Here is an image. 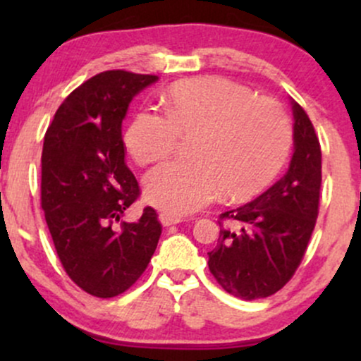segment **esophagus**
<instances>
[{"label":"esophagus","instance_id":"1","mask_svg":"<svg viewBox=\"0 0 361 361\" xmlns=\"http://www.w3.org/2000/svg\"><path fill=\"white\" fill-rule=\"evenodd\" d=\"M159 222L163 224L164 227H168V226H175V224L181 222V219L175 217V215H169L166 212H163V214H159Z\"/></svg>","mask_w":361,"mask_h":361}]
</instances>
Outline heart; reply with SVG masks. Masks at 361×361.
Listing matches in <instances>:
<instances>
[{
    "mask_svg": "<svg viewBox=\"0 0 361 361\" xmlns=\"http://www.w3.org/2000/svg\"><path fill=\"white\" fill-rule=\"evenodd\" d=\"M166 115L140 110L123 134L128 154L140 166L173 152L180 137H192V161L157 166L144 178V197L175 217L188 215L219 193L243 202L279 176L292 147V126L270 98L224 78L178 81L164 93Z\"/></svg>",
    "mask_w": 361,
    "mask_h": 361,
    "instance_id": "heart-1",
    "label": "heart"
}]
</instances>
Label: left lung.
Listing matches in <instances>:
<instances>
[{"label":"left lung","instance_id":"obj_1","mask_svg":"<svg viewBox=\"0 0 361 361\" xmlns=\"http://www.w3.org/2000/svg\"><path fill=\"white\" fill-rule=\"evenodd\" d=\"M293 156L288 171L250 204L227 210L209 268L231 295L270 297L292 279L316 226L321 146L304 109L290 100ZM221 224V222H219Z\"/></svg>","mask_w":361,"mask_h":361}]
</instances>
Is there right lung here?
I'll list each match as a JSON object with an SVG mask.
<instances>
[{
	"label": "right lung",
	"instance_id": "right-lung-1",
	"mask_svg": "<svg viewBox=\"0 0 361 361\" xmlns=\"http://www.w3.org/2000/svg\"><path fill=\"white\" fill-rule=\"evenodd\" d=\"M159 78L105 71L57 109L44 137L42 209L62 267L100 299L126 292L147 268L161 235L156 210L120 222L139 197L126 164L122 122L132 98Z\"/></svg>",
	"mask_w": 361,
	"mask_h": 361
}]
</instances>
